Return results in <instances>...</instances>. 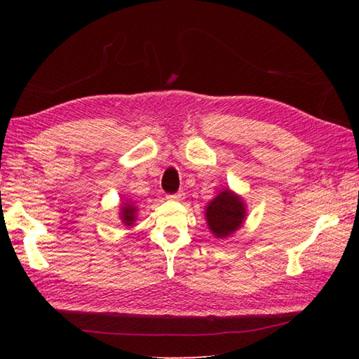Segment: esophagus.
<instances>
[{"label":"esophagus","mask_w":359,"mask_h":359,"mask_svg":"<svg viewBox=\"0 0 359 359\" xmlns=\"http://www.w3.org/2000/svg\"><path fill=\"white\" fill-rule=\"evenodd\" d=\"M184 198H185V194L182 191L174 193V194H168V199H171V201H182Z\"/></svg>","instance_id":"1"}]
</instances>
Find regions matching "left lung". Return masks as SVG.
<instances>
[{
    "mask_svg": "<svg viewBox=\"0 0 359 359\" xmlns=\"http://www.w3.org/2000/svg\"><path fill=\"white\" fill-rule=\"evenodd\" d=\"M204 217L210 233L217 239H226L244 224L247 204L238 193L224 188L205 205Z\"/></svg>",
    "mask_w": 359,
    "mask_h": 359,
    "instance_id": "8db88e82",
    "label": "left lung"
}]
</instances>
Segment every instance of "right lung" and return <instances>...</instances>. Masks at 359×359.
I'll list each match as a JSON object with an SVG mask.
<instances>
[{"label": "right lung", "mask_w": 359, "mask_h": 359, "mask_svg": "<svg viewBox=\"0 0 359 359\" xmlns=\"http://www.w3.org/2000/svg\"><path fill=\"white\" fill-rule=\"evenodd\" d=\"M118 218H120V222L125 224V226H135V222L137 218V205L133 201L121 203Z\"/></svg>", "instance_id": "right-lung-1"}]
</instances>
